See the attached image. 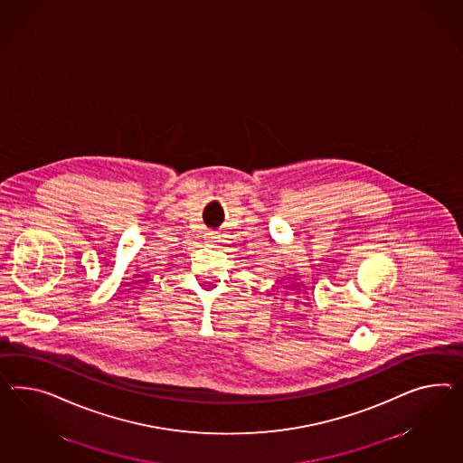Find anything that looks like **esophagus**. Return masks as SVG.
Here are the masks:
<instances>
[{"mask_svg":"<svg viewBox=\"0 0 463 463\" xmlns=\"http://www.w3.org/2000/svg\"><path fill=\"white\" fill-rule=\"evenodd\" d=\"M213 239H215V234H213V232H211V234H209V241H213Z\"/></svg>","mask_w":463,"mask_h":463,"instance_id":"34e87169","label":"esophagus"}]
</instances>
